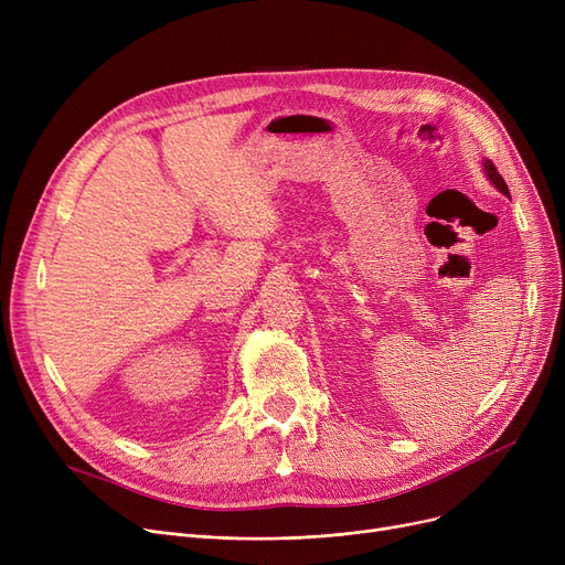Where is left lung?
Wrapping results in <instances>:
<instances>
[{"label":"left lung","instance_id":"8db88e82","mask_svg":"<svg viewBox=\"0 0 565 565\" xmlns=\"http://www.w3.org/2000/svg\"><path fill=\"white\" fill-rule=\"evenodd\" d=\"M481 167H483V173L488 175V181H490L501 194L509 196V185H507V181H503V178H501V173L494 169V164H492L490 160H486V162H481Z\"/></svg>","mask_w":565,"mask_h":565}]
</instances>
